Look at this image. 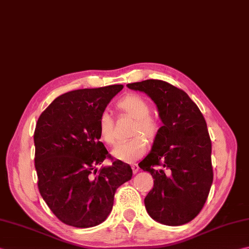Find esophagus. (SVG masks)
<instances>
[{
    "label": "esophagus",
    "instance_id": "34e87169",
    "mask_svg": "<svg viewBox=\"0 0 249 249\" xmlns=\"http://www.w3.org/2000/svg\"><path fill=\"white\" fill-rule=\"evenodd\" d=\"M131 169H133V173L134 174H137L138 170H139V166H138V165L134 164V165H131Z\"/></svg>",
    "mask_w": 249,
    "mask_h": 249
}]
</instances>
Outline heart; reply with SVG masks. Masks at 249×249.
<instances>
[{
  "mask_svg": "<svg viewBox=\"0 0 249 249\" xmlns=\"http://www.w3.org/2000/svg\"><path fill=\"white\" fill-rule=\"evenodd\" d=\"M116 108L123 114L135 120L130 136H135L125 142L119 143L112 151V155L122 162L131 163L137 160L147 148L145 140L139 136L141 134L148 141H153L159 133V124L151 114L149 102L136 94L126 95L116 104ZM98 133L105 143L112 145L115 143L114 122L108 112L101 113L98 120Z\"/></svg>",
  "mask_w": 249,
  "mask_h": 249,
  "instance_id": "b5f03b06",
  "label": "heart"
}]
</instances>
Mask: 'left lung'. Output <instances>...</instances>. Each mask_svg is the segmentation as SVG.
Wrapping results in <instances>:
<instances>
[{"label": "left lung", "instance_id": "1", "mask_svg": "<svg viewBox=\"0 0 249 249\" xmlns=\"http://www.w3.org/2000/svg\"><path fill=\"white\" fill-rule=\"evenodd\" d=\"M127 87L153 100L163 123L150 153L138 164L154 179L144 198L145 209L162 225H184L202 211L213 183L212 141L205 119L187 92L167 82L145 80Z\"/></svg>", "mask_w": 249, "mask_h": 249}]
</instances>
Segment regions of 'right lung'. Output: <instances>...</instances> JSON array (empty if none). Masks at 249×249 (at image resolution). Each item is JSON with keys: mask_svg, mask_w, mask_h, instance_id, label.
I'll use <instances>...</instances> for the list:
<instances>
[{"mask_svg": "<svg viewBox=\"0 0 249 249\" xmlns=\"http://www.w3.org/2000/svg\"><path fill=\"white\" fill-rule=\"evenodd\" d=\"M123 85L66 92L42 112L34 130L37 187L59 220L75 228L104 222L116 189L133 176L128 164L110 158L99 141L98 120Z\"/></svg>", "mask_w": 249, "mask_h": 249, "instance_id": "add662e5", "label": "right lung"}]
</instances>
